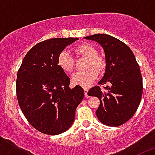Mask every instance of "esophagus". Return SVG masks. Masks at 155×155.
<instances>
[{"mask_svg": "<svg viewBox=\"0 0 155 155\" xmlns=\"http://www.w3.org/2000/svg\"><path fill=\"white\" fill-rule=\"evenodd\" d=\"M84 95H85V97H87V91H88V88H87V87H84Z\"/></svg>", "mask_w": 155, "mask_h": 155, "instance_id": "34e87169", "label": "esophagus"}]
</instances>
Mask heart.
<instances>
[{"label":"heart","mask_w":155,"mask_h":155,"mask_svg":"<svg viewBox=\"0 0 155 155\" xmlns=\"http://www.w3.org/2000/svg\"><path fill=\"white\" fill-rule=\"evenodd\" d=\"M77 55L87 58L84 71H78L74 74L71 80L74 84L84 87H89L98 77V72H102L105 68V61L104 57L98 54L96 48L89 43H82L74 48ZM57 64L65 72H71L74 67L73 57L68 51H62L58 56ZM93 67L96 68L95 69Z\"/></svg>","instance_id":"1"}]
</instances>
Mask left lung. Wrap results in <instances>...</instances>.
<instances>
[{"instance_id":"8db88e82","label":"left lung","mask_w":155,"mask_h":155,"mask_svg":"<svg viewBox=\"0 0 155 155\" xmlns=\"http://www.w3.org/2000/svg\"><path fill=\"white\" fill-rule=\"evenodd\" d=\"M87 40L98 42L105 55V71L98 84L88 91L90 96L98 97L100 105L96 116L102 124L119 127L125 124L136 113L143 93V81L140 67L135 56L128 46L113 36L95 34L84 37Z\"/></svg>"}]
</instances>
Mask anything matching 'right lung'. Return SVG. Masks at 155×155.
I'll use <instances>...</instances> for the list:
<instances>
[{"instance_id":"1","label":"right lung","mask_w":155,"mask_h":155,"mask_svg":"<svg viewBox=\"0 0 155 155\" xmlns=\"http://www.w3.org/2000/svg\"><path fill=\"white\" fill-rule=\"evenodd\" d=\"M78 38H54L39 42L25 56L18 71L19 106L30 124L48 135L65 132L84 98L80 85L70 88V78L57 64L59 54Z\"/></svg>"}]
</instances>
